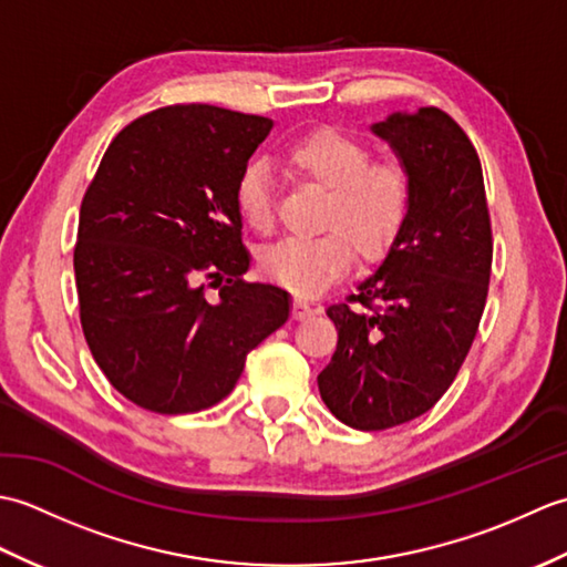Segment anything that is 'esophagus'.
Segmentation results:
<instances>
[{
    "label": "esophagus",
    "instance_id": "34e87169",
    "mask_svg": "<svg viewBox=\"0 0 567 567\" xmlns=\"http://www.w3.org/2000/svg\"><path fill=\"white\" fill-rule=\"evenodd\" d=\"M315 315V309H311V305L307 302V299L302 295H295V302H292V317L295 319H307Z\"/></svg>",
    "mask_w": 567,
    "mask_h": 567
}]
</instances>
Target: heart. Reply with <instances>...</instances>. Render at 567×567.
Listing matches in <instances>:
<instances>
[{
    "label": "heart",
    "instance_id": "heart-1",
    "mask_svg": "<svg viewBox=\"0 0 567 567\" xmlns=\"http://www.w3.org/2000/svg\"><path fill=\"white\" fill-rule=\"evenodd\" d=\"M285 161L327 189L321 226L311 236H285L260 252V268L295 292L315 295L351 265L388 256L412 209V185L400 165L370 163L363 141L339 128H317L292 141ZM236 207L256 228L272 224V185L260 163L238 177Z\"/></svg>",
    "mask_w": 567,
    "mask_h": 567
}]
</instances>
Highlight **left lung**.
Returning a JSON list of instances; mask_svg holds the SVG:
<instances>
[{"instance_id": "1", "label": "left lung", "mask_w": 567, "mask_h": 567, "mask_svg": "<svg viewBox=\"0 0 567 567\" xmlns=\"http://www.w3.org/2000/svg\"><path fill=\"white\" fill-rule=\"evenodd\" d=\"M370 128L400 158L412 209L380 268L327 309L339 343L317 380L336 419L382 431L426 414L461 370L487 302L492 226L477 151L449 114L421 106Z\"/></svg>"}]
</instances>
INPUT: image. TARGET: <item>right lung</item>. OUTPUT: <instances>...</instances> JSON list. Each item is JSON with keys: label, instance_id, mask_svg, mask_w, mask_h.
<instances>
[{"label": "right lung", "instance_id": "add662e5", "mask_svg": "<svg viewBox=\"0 0 567 567\" xmlns=\"http://www.w3.org/2000/svg\"><path fill=\"white\" fill-rule=\"evenodd\" d=\"M270 128L212 104L163 106L118 131L84 192L72 258L84 339L114 390L148 412L221 402L290 319V292L244 280L236 207Z\"/></svg>", "mask_w": 567, "mask_h": 567}]
</instances>
